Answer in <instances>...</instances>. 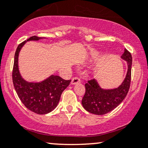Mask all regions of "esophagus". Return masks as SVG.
Returning a JSON list of instances; mask_svg holds the SVG:
<instances>
[{"instance_id":"obj_1","label":"esophagus","mask_w":148,"mask_h":148,"mask_svg":"<svg viewBox=\"0 0 148 148\" xmlns=\"http://www.w3.org/2000/svg\"><path fill=\"white\" fill-rule=\"evenodd\" d=\"M80 79L79 78H78V77H74L72 78L71 83H72V84H76L77 83H80Z\"/></svg>"}]
</instances>
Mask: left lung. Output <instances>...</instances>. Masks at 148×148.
I'll list each match as a JSON object with an SVG mask.
<instances>
[{
  "label": "left lung",
  "instance_id": "8db88e82",
  "mask_svg": "<svg viewBox=\"0 0 148 148\" xmlns=\"http://www.w3.org/2000/svg\"><path fill=\"white\" fill-rule=\"evenodd\" d=\"M121 58L127 61L128 71L125 80L119 87L102 89L93 78L85 83L86 92L82 104L86 111L96 115H103L115 109L127 96L131 84L132 56L127 49H125Z\"/></svg>",
  "mask_w": 148,
  "mask_h": 148
}]
</instances>
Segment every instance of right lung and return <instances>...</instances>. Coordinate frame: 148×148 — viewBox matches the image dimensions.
Segmentation results:
<instances>
[{"instance_id": "obj_1", "label": "right lung", "mask_w": 148, "mask_h": 148, "mask_svg": "<svg viewBox=\"0 0 148 148\" xmlns=\"http://www.w3.org/2000/svg\"><path fill=\"white\" fill-rule=\"evenodd\" d=\"M42 37L31 36L28 40H38ZM25 41L20 43L15 53L12 78L15 89L21 101L30 111L38 114H45L53 110L60 101L61 95L66 89L71 80H64L59 76L52 75L39 83L25 81L18 70V55Z\"/></svg>"}]
</instances>
